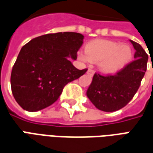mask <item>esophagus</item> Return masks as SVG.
<instances>
[{"label": "esophagus", "mask_w": 153, "mask_h": 153, "mask_svg": "<svg viewBox=\"0 0 153 153\" xmlns=\"http://www.w3.org/2000/svg\"><path fill=\"white\" fill-rule=\"evenodd\" d=\"M87 74H89V75H91V76H92V75H93V74H94V70H88V71H87Z\"/></svg>", "instance_id": "1"}]
</instances>
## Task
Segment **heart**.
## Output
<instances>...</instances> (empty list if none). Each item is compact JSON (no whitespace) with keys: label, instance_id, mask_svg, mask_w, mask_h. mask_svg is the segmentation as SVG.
I'll use <instances>...</instances> for the list:
<instances>
[{"label":"heart","instance_id":"obj_1","mask_svg":"<svg viewBox=\"0 0 153 153\" xmlns=\"http://www.w3.org/2000/svg\"><path fill=\"white\" fill-rule=\"evenodd\" d=\"M86 55L82 56L84 61L99 63L100 70L106 74L115 73L131 60V47L128 44L104 39L89 42L85 47Z\"/></svg>","mask_w":153,"mask_h":153}]
</instances>
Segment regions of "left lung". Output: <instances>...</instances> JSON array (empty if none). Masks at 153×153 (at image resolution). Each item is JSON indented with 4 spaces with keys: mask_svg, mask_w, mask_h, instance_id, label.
I'll return each instance as SVG.
<instances>
[{
    "mask_svg": "<svg viewBox=\"0 0 153 153\" xmlns=\"http://www.w3.org/2000/svg\"><path fill=\"white\" fill-rule=\"evenodd\" d=\"M129 41L135 50L134 60L114 75H93L86 94L98 110L112 112L121 109L130 102L140 86L148 56L141 45Z\"/></svg>",
    "mask_w": 153,
    "mask_h": 153,
    "instance_id": "left-lung-1",
    "label": "left lung"
}]
</instances>
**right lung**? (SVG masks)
Segmentation results:
<instances>
[{"label": "right lung", "mask_w": 153, "mask_h": 153, "mask_svg": "<svg viewBox=\"0 0 153 153\" xmlns=\"http://www.w3.org/2000/svg\"><path fill=\"white\" fill-rule=\"evenodd\" d=\"M83 35L64 32L42 35L22 47L13 66L10 84L19 106L30 112L51 106L64 87L86 73L71 60L83 42Z\"/></svg>", "instance_id": "right-lung-1"}]
</instances>
